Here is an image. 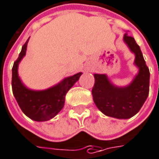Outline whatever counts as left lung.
Returning <instances> with one entry per match:
<instances>
[{
  "instance_id": "1",
  "label": "left lung",
  "mask_w": 159,
  "mask_h": 159,
  "mask_svg": "<svg viewBox=\"0 0 159 159\" xmlns=\"http://www.w3.org/2000/svg\"><path fill=\"white\" fill-rule=\"evenodd\" d=\"M124 41L136 55L135 64L139 68L138 75L130 85L118 88L110 83L107 75L95 74L92 89L93 100L98 109L105 115L118 119H128L136 115L149 93L150 72L140 47L127 33L124 35Z\"/></svg>"
}]
</instances>
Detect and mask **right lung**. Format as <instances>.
<instances>
[{
  "instance_id": "obj_1",
  "label": "right lung",
  "mask_w": 159,
  "mask_h": 159,
  "mask_svg": "<svg viewBox=\"0 0 159 159\" xmlns=\"http://www.w3.org/2000/svg\"><path fill=\"white\" fill-rule=\"evenodd\" d=\"M28 40L22 46L18 58L13 64L11 79L13 95L22 112L32 120L37 121L50 120L63 109L67 92L79 80L82 73L64 79L61 83L46 90L34 91L28 89L22 84L17 74L18 64L26 54Z\"/></svg>"
}]
</instances>
